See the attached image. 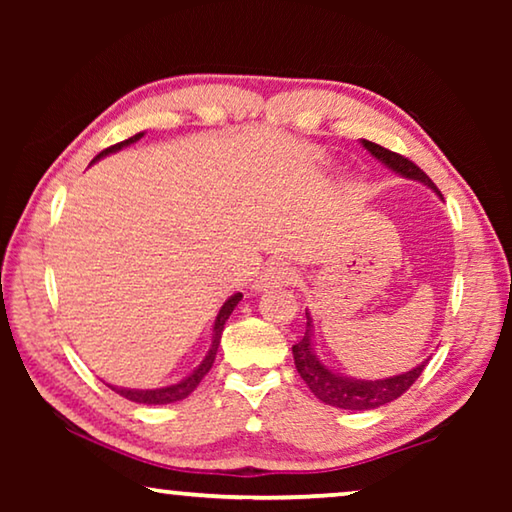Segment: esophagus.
<instances>
[{"label": "esophagus", "mask_w": 512, "mask_h": 512, "mask_svg": "<svg viewBox=\"0 0 512 512\" xmlns=\"http://www.w3.org/2000/svg\"><path fill=\"white\" fill-rule=\"evenodd\" d=\"M296 268H291L289 264L284 262H275V264H268L262 275L255 280V289L262 291L268 287H287V284L296 282Z\"/></svg>", "instance_id": "1"}]
</instances>
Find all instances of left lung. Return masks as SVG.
Instances as JSON below:
<instances>
[{"mask_svg":"<svg viewBox=\"0 0 512 512\" xmlns=\"http://www.w3.org/2000/svg\"><path fill=\"white\" fill-rule=\"evenodd\" d=\"M361 144L375 155L379 162H384L388 169H393L395 173H400L404 178L418 180V183H424L431 189H436V185L431 183V178L424 173L418 164H413L409 158L404 155L388 151L384 146H379L375 142L361 140ZM438 192V189H436ZM311 318L307 314V329L305 336L293 345V361H296V368L300 372V377L305 379V384L309 386V391L314 393L320 402H325L329 406H336V409H348V411H370L377 409V406H384L388 402H393L400 397L402 393L409 391V388L415 384V379L422 375L427 361H422L420 366H415L409 372H402V375L395 377H386V379H354V377H343L339 372H332L325 363H320L314 352V343H311Z\"/></svg>","mask_w":512,"mask_h":512,"instance_id":"left-lung-1","label":"left lung"}]
</instances>
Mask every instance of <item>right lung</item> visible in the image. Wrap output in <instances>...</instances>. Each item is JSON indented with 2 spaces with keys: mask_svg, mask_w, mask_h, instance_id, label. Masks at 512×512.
I'll return each mask as SVG.
<instances>
[{
  "mask_svg": "<svg viewBox=\"0 0 512 512\" xmlns=\"http://www.w3.org/2000/svg\"><path fill=\"white\" fill-rule=\"evenodd\" d=\"M142 135H144V133H137V135H133V137H128V140H124V142H119V144H115V146H108V149L101 151L94 160H99V158H103V155H108V153L121 151V149H124V146H128V144H133V142L140 140ZM241 298H244V296H241V293H235V296H230L228 300L223 302V307L219 309V316H216V320H214V334H212L210 350H207L205 359L201 361V366H198V368L192 372V375H187L183 381H178V384H171V386H164V388H151V391H140V388H117V386H110V384H108V386H110L115 393H119L121 397H126V400L137 402V404H171V402L185 400V397H187L189 393H194V388H196L198 384H201V379L207 375V372H210L212 363H214V359H216V350H219L225 320L230 318V314H232V311H235V307L239 305Z\"/></svg>",
  "mask_w": 512,
  "mask_h": 512,
  "instance_id": "1",
  "label": "right lung"
}]
</instances>
